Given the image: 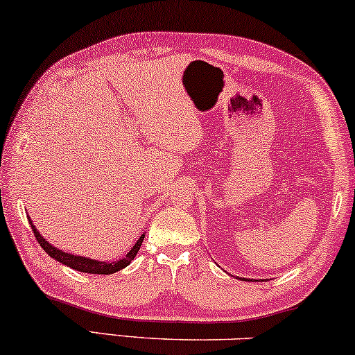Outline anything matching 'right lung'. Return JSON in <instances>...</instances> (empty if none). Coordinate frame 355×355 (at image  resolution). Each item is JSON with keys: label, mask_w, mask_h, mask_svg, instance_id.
Listing matches in <instances>:
<instances>
[{"label": "right lung", "mask_w": 355, "mask_h": 355, "mask_svg": "<svg viewBox=\"0 0 355 355\" xmlns=\"http://www.w3.org/2000/svg\"><path fill=\"white\" fill-rule=\"evenodd\" d=\"M29 223H31V219H29ZM31 227H33V232H34L35 239H37L40 248L46 250V252L51 255L52 259H55L57 262H62L64 266L73 268V270L85 272V273H98V275H110V273H114V272L121 270V268L128 267L129 263H131V260H134V257H136V254L139 252V249H141V245H142V241H144V236L139 237V241L134 244V248L129 250L128 255H125L124 259L118 260V262H98V260L80 257V255H71L69 252H62V250L53 248V245L49 244V242L39 234V231L35 230L33 223H31Z\"/></svg>", "instance_id": "right-lung-1"}]
</instances>
